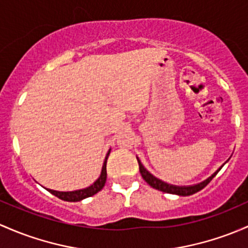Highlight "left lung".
Segmentation results:
<instances>
[{"label":"left lung","mask_w":248,"mask_h":248,"mask_svg":"<svg viewBox=\"0 0 248 248\" xmlns=\"http://www.w3.org/2000/svg\"><path fill=\"white\" fill-rule=\"evenodd\" d=\"M137 159H138V163H139V171H140V173H141V177L145 179V182L148 184V186H152L153 189H157V190H160V191H163V192H166V194H173V195H178V196H190V195H192V194H195V192L202 190L203 187L207 186V184L214 178V177L217 174V172L220 171L221 168L223 166L222 165L217 171L214 172L209 178H207L205 181L201 182V183H199V184H195V186H172V184H168V183H165V182L160 181V179L155 178L152 173H150V172L146 170V169L144 168V165L141 164V161L139 160V158L137 157Z\"/></svg>","instance_id":"obj_1"}]
</instances>
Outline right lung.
I'll list each match as a JSON object with an SVG mask.
<instances>
[{
  "label": "right lung",
  "instance_id": "1",
  "mask_svg": "<svg viewBox=\"0 0 248 248\" xmlns=\"http://www.w3.org/2000/svg\"><path fill=\"white\" fill-rule=\"evenodd\" d=\"M109 153H110V150L107 153L106 159H104V163L102 166V171H101L100 177L91 184L90 186L85 187V189L76 190V191H56V190L47 189L52 195L57 196L58 199L62 201H67V202H78V201H82L87 197L93 196V195L97 194L98 191L103 189L104 184H106L107 181V159L109 157Z\"/></svg>",
  "mask_w": 248,
  "mask_h": 248
}]
</instances>
